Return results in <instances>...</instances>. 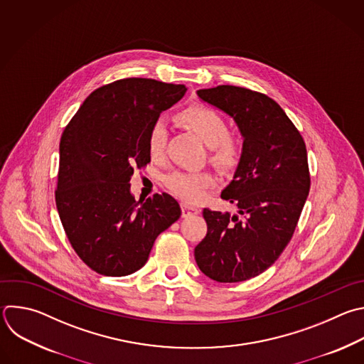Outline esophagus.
<instances>
[{"label": "esophagus", "mask_w": 364, "mask_h": 364, "mask_svg": "<svg viewBox=\"0 0 364 364\" xmlns=\"http://www.w3.org/2000/svg\"><path fill=\"white\" fill-rule=\"evenodd\" d=\"M198 208L196 207H190L187 204H181V215L183 217H190V215H194V214H198Z\"/></svg>", "instance_id": "34e87169"}]
</instances>
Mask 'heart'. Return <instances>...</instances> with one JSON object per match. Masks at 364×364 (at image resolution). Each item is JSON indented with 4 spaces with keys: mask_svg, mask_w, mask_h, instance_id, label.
I'll use <instances>...</instances> for the list:
<instances>
[{
    "mask_svg": "<svg viewBox=\"0 0 364 364\" xmlns=\"http://www.w3.org/2000/svg\"><path fill=\"white\" fill-rule=\"evenodd\" d=\"M184 127L194 132L208 147L211 161L223 170H232L243 157V143L228 134L225 118L214 108L204 104H190L176 115ZM168 129L163 119H156L147 133V151L151 160H161L166 156ZM215 184L214 176L207 171L176 170L164 177V186L177 197L187 203L201 201L207 190Z\"/></svg>",
    "mask_w": 364,
    "mask_h": 364,
    "instance_id": "b5f03b06",
    "label": "heart"
}]
</instances>
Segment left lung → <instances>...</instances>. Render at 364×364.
I'll return each instance as SVG.
<instances>
[{
    "mask_svg": "<svg viewBox=\"0 0 364 364\" xmlns=\"http://www.w3.org/2000/svg\"><path fill=\"white\" fill-rule=\"evenodd\" d=\"M198 97L231 115L245 151L221 198L230 213L203 210L207 234L194 249L198 269L218 283H238L267 270L291 240L310 190L307 150L283 108L263 92L218 85Z\"/></svg>",
    "mask_w": 364,
    "mask_h": 364,
    "instance_id": "left-lung-1",
    "label": "left lung"
}]
</instances>
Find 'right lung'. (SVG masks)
I'll return each mask as SVG.
<instances>
[{
  "instance_id": "right-lung-1",
  "label": "right lung",
  "mask_w": 364,
  "mask_h": 364,
  "mask_svg": "<svg viewBox=\"0 0 364 364\" xmlns=\"http://www.w3.org/2000/svg\"><path fill=\"white\" fill-rule=\"evenodd\" d=\"M186 90L151 78L112 81L85 98L61 136L57 210L71 247L98 274L140 270L181 215L167 193L136 201L130 180L150 163V126Z\"/></svg>"
}]
</instances>
